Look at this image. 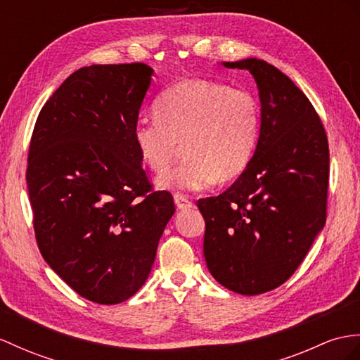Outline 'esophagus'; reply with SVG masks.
<instances>
[{
	"label": "esophagus",
	"mask_w": 360,
	"mask_h": 360,
	"mask_svg": "<svg viewBox=\"0 0 360 360\" xmlns=\"http://www.w3.org/2000/svg\"><path fill=\"white\" fill-rule=\"evenodd\" d=\"M174 201H175V206H177L179 209H188V207H192V201H191L186 195L175 194V195H174Z\"/></svg>",
	"instance_id": "obj_1"
}]
</instances>
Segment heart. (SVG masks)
Returning a JSON list of instances; mask_svg holds the SVG:
<instances>
[{
    "label": "heart",
    "instance_id": "b5f03b06",
    "mask_svg": "<svg viewBox=\"0 0 360 360\" xmlns=\"http://www.w3.org/2000/svg\"><path fill=\"white\" fill-rule=\"evenodd\" d=\"M155 117L133 128L134 146L154 172L169 168L179 143L185 160L159 177L160 188L201 191L231 181L249 168L261 134V103L248 89L209 79H186L162 91Z\"/></svg>",
    "mask_w": 360,
    "mask_h": 360
}]
</instances>
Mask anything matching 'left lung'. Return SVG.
<instances>
[{"instance_id":"obj_1","label":"left lung","mask_w":360,"mask_h":360,"mask_svg":"<svg viewBox=\"0 0 360 360\" xmlns=\"http://www.w3.org/2000/svg\"><path fill=\"white\" fill-rule=\"evenodd\" d=\"M223 65L255 77L259 142L233 185L197 205L209 271L229 290L253 296L284 284L326 224L328 140L311 102L276 67L255 58Z\"/></svg>"}]
</instances>
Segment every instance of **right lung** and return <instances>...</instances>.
Returning <instances> with one entry per match:
<instances>
[{
	"label": "right lung",
	"mask_w": 360,
	"mask_h": 360,
	"mask_svg": "<svg viewBox=\"0 0 360 360\" xmlns=\"http://www.w3.org/2000/svg\"><path fill=\"white\" fill-rule=\"evenodd\" d=\"M153 73L142 63L79 68L33 128L25 180L41 255L98 304L124 302L145 284L175 212L133 140Z\"/></svg>",
	"instance_id": "obj_1"
}]
</instances>
